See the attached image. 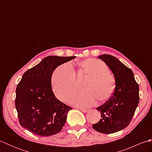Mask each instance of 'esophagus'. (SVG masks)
Listing matches in <instances>:
<instances>
[{
  "label": "esophagus",
  "instance_id": "1",
  "mask_svg": "<svg viewBox=\"0 0 152 152\" xmlns=\"http://www.w3.org/2000/svg\"><path fill=\"white\" fill-rule=\"evenodd\" d=\"M77 108L79 109L80 111H82V112H83V113H87V112H88V110H87V109H83V108H79V107H78Z\"/></svg>",
  "mask_w": 152,
  "mask_h": 152
}]
</instances>
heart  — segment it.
<instances>
[{"label":"heart","instance_id":"b5f03b06","mask_svg":"<svg viewBox=\"0 0 152 152\" xmlns=\"http://www.w3.org/2000/svg\"><path fill=\"white\" fill-rule=\"evenodd\" d=\"M79 66L87 75L83 83L85 90L74 94L69 100L71 104L89 107L95 104L96 99L106 101L115 89V79L103 61L90 58L80 61ZM51 86L55 95L61 101H66L76 88L75 71L72 64L66 63L55 70L51 77Z\"/></svg>","mask_w":152,"mask_h":152}]
</instances>
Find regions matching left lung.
<instances>
[{"label": "left lung", "instance_id": "8db88e82", "mask_svg": "<svg viewBox=\"0 0 152 152\" xmlns=\"http://www.w3.org/2000/svg\"><path fill=\"white\" fill-rule=\"evenodd\" d=\"M111 70L115 88L110 98L96 109L101 119L93 128L99 133L110 134L124 129L131 122L139 102V86L134 74L117 58L103 54L98 57Z\"/></svg>", "mask_w": 152, "mask_h": 152}]
</instances>
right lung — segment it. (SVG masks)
I'll return each mask as SVG.
<instances>
[{
    "mask_svg": "<svg viewBox=\"0 0 152 152\" xmlns=\"http://www.w3.org/2000/svg\"><path fill=\"white\" fill-rule=\"evenodd\" d=\"M76 57L50 56L27 70L16 88L15 108L23 127L40 137L62 130L72 108L58 100L51 88V76L61 64Z\"/></svg>",
    "mask_w": 152,
    "mask_h": 152,
    "instance_id": "right-lung-1",
    "label": "right lung"
}]
</instances>
